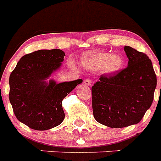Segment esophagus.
Wrapping results in <instances>:
<instances>
[{"label":"esophagus","mask_w":161,"mask_h":161,"mask_svg":"<svg viewBox=\"0 0 161 161\" xmlns=\"http://www.w3.org/2000/svg\"><path fill=\"white\" fill-rule=\"evenodd\" d=\"M84 83H85V85H92V83H93V81H92V80H91L90 79H89V78H88V79H85V80H84Z\"/></svg>","instance_id":"obj_1"}]
</instances>
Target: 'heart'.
<instances>
[{
  "label": "heart",
  "instance_id": "heart-1",
  "mask_svg": "<svg viewBox=\"0 0 161 161\" xmlns=\"http://www.w3.org/2000/svg\"><path fill=\"white\" fill-rule=\"evenodd\" d=\"M123 58L119 54L113 55L108 52H90L82 57V64L90 70H100L103 68L106 73H114L123 68Z\"/></svg>",
  "mask_w": 161,
  "mask_h": 161
}]
</instances>
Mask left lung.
Wrapping results in <instances>:
<instances>
[{
    "mask_svg": "<svg viewBox=\"0 0 161 161\" xmlns=\"http://www.w3.org/2000/svg\"><path fill=\"white\" fill-rule=\"evenodd\" d=\"M128 66L117 72L103 74L92 86L94 119L111 128L139 123L152 106L156 87V73L146 54L124 47Z\"/></svg>",
    "mask_w": 161,
    "mask_h": 161,
    "instance_id": "left-lung-1",
    "label": "left lung"
}]
</instances>
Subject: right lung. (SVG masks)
I'll use <instances>...</instances> for the list:
<instances>
[{"label": "right lung", "mask_w": 161, "mask_h": 161, "mask_svg": "<svg viewBox=\"0 0 161 161\" xmlns=\"http://www.w3.org/2000/svg\"><path fill=\"white\" fill-rule=\"evenodd\" d=\"M64 56L59 49L39 50L23 55L11 72L9 102L17 119L30 128L49 130L64 119L62 101L82 80L46 82L60 67Z\"/></svg>", "instance_id": "obj_1"}]
</instances>
